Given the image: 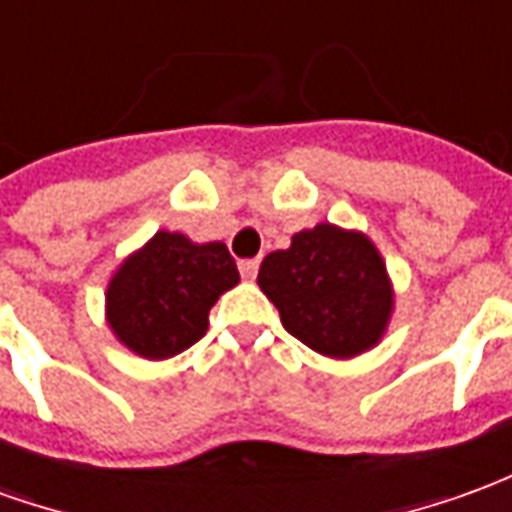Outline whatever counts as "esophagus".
Wrapping results in <instances>:
<instances>
[{"label":"esophagus","mask_w":512,"mask_h":512,"mask_svg":"<svg viewBox=\"0 0 512 512\" xmlns=\"http://www.w3.org/2000/svg\"><path fill=\"white\" fill-rule=\"evenodd\" d=\"M238 268H241V277L244 279H255L257 268H260V260H257V257H249V260H241Z\"/></svg>","instance_id":"esophagus-1"}]
</instances>
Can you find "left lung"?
Instances as JSON below:
<instances>
[{"label":"left lung","instance_id":"obj_1","mask_svg":"<svg viewBox=\"0 0 512 512\" xmlns=\"http://www.w3.org/2000/svg\"><path fill=\"white\" fill-rule=\"evenodd\" d=\"M257 285L296 340L332 359L370 351L384 337L395 293L384 257L365 233L321 222L260 263Z\"/></svg>","mask_w":512,"mask_h":512}]
</instances>
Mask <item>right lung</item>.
<instances>
[{"label":"right lung","mask_w":512,"mask_h":512,"mask_svg":"<svg viewBox=\"0 0 512 512\" xmlns=\"http://www.w3.org/2000/svg\"><path fill=\"white\" fill-rule=\"evenodd\" d=\"M238 279L224 244L158 230L109 279L106 321L136 356L169 359L208 332V312Z\"/></svg>","instance_id":"1"}]
</instances>
